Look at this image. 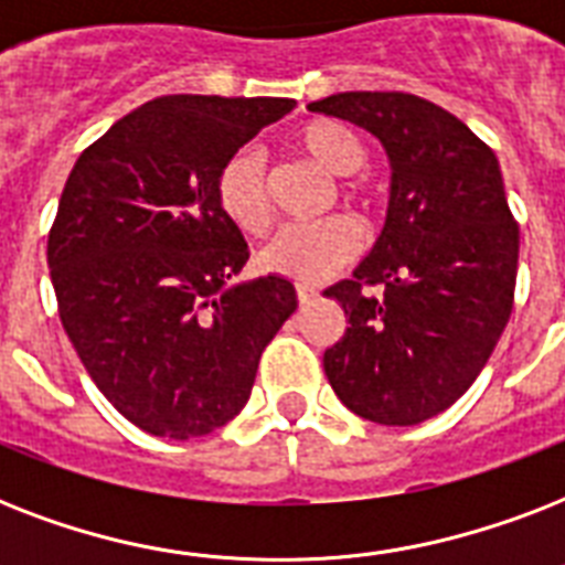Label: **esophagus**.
Wrapping results in <instances>:
<instances>
[{
	"label": "esophagus",
	"instance_id": "esophagus-1",
	"mask_svg": "<svg viewBox=\"0 0 565 565\" xmlns=\"http://www.w3.org/2000/svg\"><path fill=\"white\" fill-rule=\"evenodd\" d=\"M319 292L313 290V287H308V284H296V299H299V305H308V301L317 299Z\"/></svg>",
	"mask_w": 565,
	"mask_h": 565
}]
</instances>
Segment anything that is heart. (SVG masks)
Returning a JSON list of instances; mask_svg holds the SVG:
<instances>
[{"instance_id": "1", "label": "heart", "mask_w": 565, "mask_h": 565, "mask_svg": "<svg viewBox=\"0 0 565 565\" xmlns=\"http://www.w3.org/2000/svg\"><path fill=\"white\" fill-rule=\"evenodd\" d=\"M296 146L340 181V199L358 204L363 213L375 211V190L354 172L366 167V146L352 128L337 119H313L296 135ZM213 195L222 216L243 234H264L273 225V181L266 154L255 146L231 152L216 170ZM361 248V231L349 216H328L310 225H287L257 255L260 269L292 281L317 284L343 269Z\"/></svg>"}]
</instances>
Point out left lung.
I'll return each instance as SVG.
<instances>
[{"instance_id":"obj_1","label":"left lung","mask_w":565,"mask_h":565,"mask_svg":"<svg viewBox=\"0 0 565 565\" xmlns=\"http://www.w3.org/2000/svg\"><path fill=\"white\" fill-rule=\"evenodd\" d=\"M310 110L384 143L390 211L354 278L328 287L349 317L326 349L337 398L377 425H419L481 375L513 310L519 225L495 154L413 93H337Z\"/></svg>"}]
</instances>
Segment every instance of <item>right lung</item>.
Returning <instances> with one entry per match:
<instances>
[{
    "instance_id": "obj_1",
    "label": "right lung",
    "mask_w": 565,
    "mask_h": 565,
    "mask_svg": "<svg viewBox=\"0 0 565 565\" xmlns=\"http://www.w3.org/2000/svg\"><path fill=\"white\" fill-rule=\"evenodd\" d=\"M292 105L161 96L114 122L66 179L46 246L61 326L102 395L152 437L234 419L299 305L278 275L228 287L248 246L213 195L220 163Z\"/></svg>"
}]
</instances>
